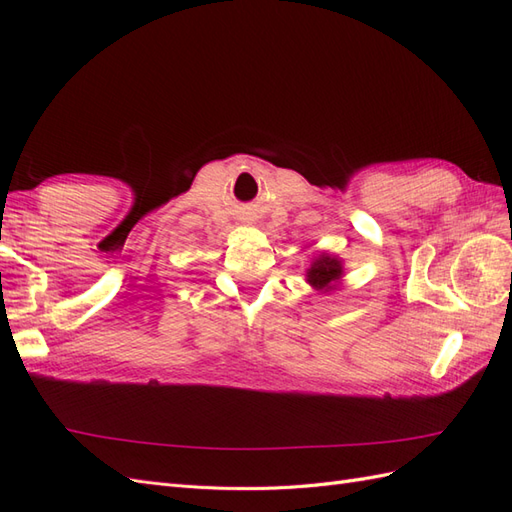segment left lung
<instances>
[{
    "instance_id": "obj_1",
    "label": "left lung",
    "mask_w": 512,
    "mask_h": 512,
    "mask_svg": "<svg viewBox=\"0 0 512 512\" xmlns=\"http://www.w3.org/2000/svg\"><path fill=\"white\" fill-rule=\"evenodd\" d=\"M342 277H344V260L329 252L318 254L312 260L309 269L305 271V282L322 294L337 290L339 284H342Z\"/></svg>"
}]
</instances>
